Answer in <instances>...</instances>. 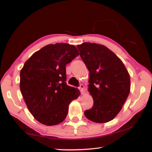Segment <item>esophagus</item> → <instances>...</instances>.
Instances as JSON below:
<instances>
[{
  "mask_svg": "<svg viewBox=\"0 0 152 152\" xmlns=\"http://www.w3.org/2000/svg\"><path fill=\"white\" fill-rule=\"evenodd\" d=\"M79 89H80V91L81 93L82 94H84V86L82 85V84H81V85L80 86Z\"/></svg>",
  "mask_w": 152,
  "mask_h": 152,
  "instance_id": "esophagus-1",
  "label": "esophagus"
}]
</instances>
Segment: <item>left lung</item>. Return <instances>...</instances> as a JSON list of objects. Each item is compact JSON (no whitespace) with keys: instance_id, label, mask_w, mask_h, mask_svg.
Returning a JSON list of instances; mask_svg holds the SVG:
<instances>
[{"instance_id":"obj_1","label":"left lung","mask_w":152,"mask_h":152,"mask_svg":"<svg viewBox=\"0 0 152 152\" xmlns=\"http://www.w3.org/2000/svg\"><path fill=\"white\" fill-rule=\"evenodd\" d=\"M77 48L89 71L88 91L94 101L84 115L94 123L109 122L120 112L129 94V74L121 59L106 46L85 42Z\"/></svg>"}]
</instances>
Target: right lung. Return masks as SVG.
Listing matches in <instances>:
<instances>
[{
  "label": "right lung",
  "mask_w": 152,
  "mask_h": 152,
  "mask_svg": "<svg viewBox=\"0 0 152 152\" xmlns=\"http://www.w3.org/2000/svg\"><path fill=\"white\" fill-rule=\"evenodd\" d=\"M78 55L74 45L49 44L33 53L20 70V92L29 112L42 124H60L69 104L80 96L78 88L66 83V66Z\"/></svg>",
  "instance_id": "right-lung-1"
}]
</instances>
